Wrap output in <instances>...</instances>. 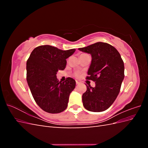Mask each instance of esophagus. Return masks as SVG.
Listing matches in <instances>:
<instances>
[{"mask_svg": "<svg viewBox=\"0 0 148 148\" xmlns=\"http://www.w3.org/2000/svg\"><path fill=\"white\" fill-rule=\"evenodd\" d=\"M79 83H80V82L79 81H78V80H77V81H76V84H79Z\"/></svg>", "mask_w": 148, "mask_h": 148, "instance_id": "esophagus-1", "label": "esophagus"}]
</instances>
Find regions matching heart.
<instances>
[{
	"mask_svg": "<svg viewBox=\"0 0 148 148\" xmlns=\"http://www.w3.org/2000/svg\"><path fill=\"white\" fill-rule=\"evenodd\" d=\"M75 75H76V76H77V77H78V76L79 75V74H78V73H75Z\"/></svg>",
	"mask_w": 148,
	"mask_h": 148,
	"instance_id": "b5f03b06",
	"label": "heart"
}]
</instances>
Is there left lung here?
I'll list each match as a JSON object with an SVG mask.
<instances>
[{
    "mask_svg": "<svg viewBox=\"0 0 148 148\" xmlns=\"http://www.w3.org/2000/svg\"><path fill=\"white\" fill-rule=\"evenodd\" d=\"M78 50L91 54V63L87 79L95 82L96 86H87L82 96L86 110L99 112L113 104L124 79V64L118 51L110 44L98 42Z\"/></svg>",
    "mask_w": 148,
    "mask_h": 148,
    "instance_id": "8db88e82",
    "label": "left lung"
}]
</instances>
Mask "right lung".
Segmentation results:
<instances>
[{
  "mask_svg": "<svg viewBox=\"0 0 148 148\" xmlns=\"http://www.w3.org/2000/svg\"><path fill=\"white\" fill-rule=\"evenodd\" d=\"M75 51L41 46L34 49L26 62V80L30 91L37 104L46 112L60 113L66 109L75 80L67 78L59 82L56 75L58 70L65 69L66 59Z\"/></svg>",
  "mask_w": 148,
  "mask_h": 148,
  "instance_id": "right-lung-1",
  "label": "right lung"
}]
</instances>
